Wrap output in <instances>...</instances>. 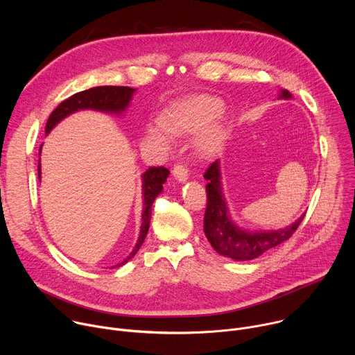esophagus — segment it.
<instances>
[{
	"mask_svg": "<svg viewBox=\"0 0 355 355\" xmlns=\"http://www.w3.org/2000/svg\"><path fill=\"white\" fill-rule=\"evenodd\" d=\"M173 175L180 181V182H185L188 180V170L185 166L182 164H175L173 168Z\"/></svg>",
	"mask_w": 355,
	"mask_h": 355,
	"instance_id": "esophagus-1",
	"label": "esophagus"
}]
</instances>
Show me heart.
I'll list each match as a JSON object with an SVG mask.
<instances>
[{"instance_id": "1", "label": "heart", "mask_w": 355, "mask_h": 355, "mask_svg": "<svg viewBox=\"0 0 355 355\" xmlns=\"http://www.w3.org/2000/svg\"><path fill=\"white\" fill-rule=\"evenodd\" d=\"M222 108L223 104L219 99L200 95L173 107L163 116L162 123L171 135H191L205 127L196 139V147L202 156H214L222 148L227 137V129L222 122L210 123L220 114ZM164 129L151 126L148 128V135L162 141H167L168 137Z\"/></svg>"}]
</instances>
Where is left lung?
<instances>
[{
    "label": "left lung",
    "instance_id": "8db88e82",
    "mask_svg": "<svg viewBox=\"0 0 355 355\" xmlns=\"http://www.w3.org/2000/svg\"><path fill=\"white\" fill-rule=\"evenodd\" d=\"M291 96L292 95L289 91H281L279 98L289 99ZM204 178L208 181V205L204 218V232L211 245L219 252V254L225 257L237 261H248L260 257L268 250L288 240L303 220V216H305L302 215L292 225L278 230H245L243 227H239L229 215V209L222 192L219 160L209 166V168L204 174Z\"/></svg>",
    "mask_w": 355,
    "mask_h": 355
}]
</instances>
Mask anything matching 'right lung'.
I'll return each mask as SVG.
<instances>
[{
    "instance_id": "right-lung-1",
    "label": "right lung",
    "mask_w": 355,
    "mask_h": 355,
    "mask_svg": "<svg viewBox=\"0 0 355 355\" xmlns=\"http://www.w3.org/2000/svg\"><path fill=\"white\" fill-rule=\"evenodd\" d=\"M136 89L130 87H115V85H104V87H94L81 92H77L71 95L70 98L64 99L59 107L50 114L47 123H46V135L52 130L60 121H63L66 116L83 111V110H94L108 114H122L132 99V95ZM42 148V146H40ZM39 148V153H40ZM40 159L37 164V175L40 180ZM170 171L166 167H150L143 175V214H141V226H140V236L137 239V243L135 248L132 250L128 259H125L122 263H119L116 267H121L126 264L139 248L141 247L146 234L148 232L150 226V218H151V207L156 196H159L163 191V184L166 182Z\"/></svg>"
}]
</instances>
